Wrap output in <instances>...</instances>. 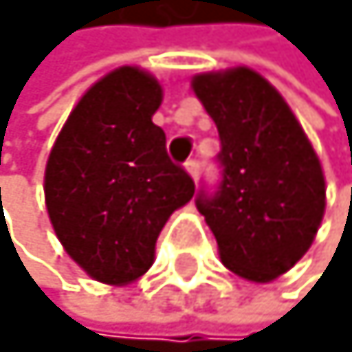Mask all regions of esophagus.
I'll return each mask as SVG.
<instances>
[{
	"mask_svg": "<svg viewBox=\"0 0 352 352\" xmlns=\"http://www.w3.org/2000/svg\"><path fill=\"white\" fill-rule=\"evenodd\" d=\"M184 168H186V173L191 175L193 179H198V175H200V161L198 159H188L184 164Z\"/></svg>",
	"mask_w": 352,
	"mask_h": 352,
	"instance_id": "obj_1",
	"label": "esophagus"
}]
</instances>
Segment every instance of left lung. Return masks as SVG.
Returning <instances> with one entry per match:
<instances>
[{
	"label": "left lung",
	"mask_w": 352,
	"mask_h": 352,
	"mask_svg": "<svg viewBox=\"0 0 352 352\" xmlns=\"http://www.w3.org/2000/svg\"><path fill=\"white\" fill-rule=\"evenodd\" d=\"M191 86L218 127L223 168L198 211L232 273L271 282L309 250L323 221L321 161L285 98L250 67L195 74Z\"/></svg>",
	"instance_id": "8db88e82"
}]
</instances>
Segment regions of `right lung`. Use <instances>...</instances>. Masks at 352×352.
Instances as JSON below:
<instances>
[{
	"mask_svg": "<svg viewBox=\"0 0 352 352\" xmlns=\"http://www.w3.org/2000/svg\"><path fill=\"white\" fill-rule=\"evenodd\" d=\"M161 86L122 65L93 84L60 129L45 168V204L65 252L104 285L148 273L159 232L195 184L152 122Z\"/></svg>",
	"mask_w": 352,
	"mask_h": 352,
	"instance_id": "add662e5",
	"label": "right lung"
}]
</instances>
